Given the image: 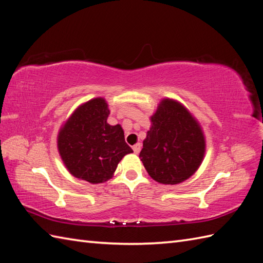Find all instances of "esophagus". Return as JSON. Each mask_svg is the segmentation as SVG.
I'll list each match as a JSON object with an SVG mask.
<instances>
[{"label": "esophagus", "mask_w": 263, "mask_h": 263, "mask_svg": "<svg viewBox=\"0 0 263 263\" xmlns=\"http://www.w3.org/2000/svg\"><path fill=\"white\" fill-rule=\"evenodd\" d=\"M140 150H141V144L140 143H137V144H134L133 145V151H134V154H139L140 152Z\"/></svg>", "instance_id": "34e87169"}]
</instances>
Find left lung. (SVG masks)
<instances>
[{"mask_svg":"<svg viewBox=\"0 0 263 263\" xmlns=\"http://www.w3.org/2000/svg\"><path fill=\"white\" fill-rule=\"evenodd\" d=\"M140 158L152 179L176 185L193 176L205 155V138L198 122L180 103L160 102L152 115Z\"/></svg>","mask_w":263,"mask_h":263,"instance_id":"obj_1","label":"left lung"}]
</instances>
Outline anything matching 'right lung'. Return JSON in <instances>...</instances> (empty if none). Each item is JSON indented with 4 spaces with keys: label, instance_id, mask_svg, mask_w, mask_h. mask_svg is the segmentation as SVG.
I'll return each instance as SVG.
<instances>
[{
    "label": "right lung",
    "instance_id": "1",
    "mask_svg": "<svg viewBox=\"0 0 263 263\" xmlns=\"http://www.w3.org/2000/svg\"><path fill=\"white\" fill-rule=\"evenodd\" d=\"M106 101L97 97L79 106L58 134V150L68 172L90 184L113 176L119 162L133 150L120 124L109 125Z\"/></svg>",
    "mask_w": 263,
    "mask_h": 263
}]
</instances>
